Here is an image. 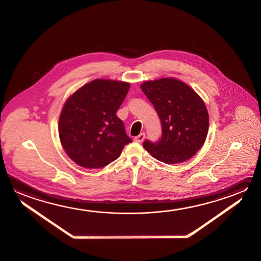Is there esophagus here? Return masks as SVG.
Returning a JSON list of instances; mask_svg holds the SVG:
<instances>
[{
    "mask_svg": "<svg viewBox=\"0 0 261 261\" xmlns=\"http://www.w3.org/2000/svg\"><path fill=\"white\" fill-rule=\"evenodd\" d=\"M145 139V133H140L137 137L134 138V141L137 142H142Z\"/></svg>",
    "mask_w": 261,
    "mask_h": 261,
    "instance_id": "esophagus-1",
    "label": "esophagus"
}]
</instances>
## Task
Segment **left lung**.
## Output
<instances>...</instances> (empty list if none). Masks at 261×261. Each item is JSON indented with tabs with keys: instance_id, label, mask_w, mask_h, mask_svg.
<instances>
[{
	"instance_id": "obj_1",
	"label": "left lung",
	"mask_w": 261,
	"mask_h": 261,
	"mask_svg": "<svg viewBox=\"0 0 261 261\" xmlns=\"http://www.w3.org/2000/svg\"><path fill=\"white\" fill-rule=\"evenodd\" d=\"M161 120L162 137L146 140L143 147L157 160L171 164L187 161L203 145L208 114L203 100L193 89L175 78L147 81L141 86Z\"/></svg>"
}]
</instances>
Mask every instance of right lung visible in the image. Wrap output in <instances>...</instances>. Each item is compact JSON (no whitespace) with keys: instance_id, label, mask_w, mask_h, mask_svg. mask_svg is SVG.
Returning a JSON list of instances; mask_svg holds the SVG:
<instances>
[{"instance_id":"right-lung-1","label":"right lung","mask_w":261,"mask_h":261,"mask_svg":"<svg viewBox=\"0 0 261 261\" xmlns=\"http://www.w3.org/2000/svg\"><path fill=\"white\" fill-rule=\"evenodd\" d=\"M129 86L126 82L95 79L65 102L59 135L64 151L77 165L89 169L104 167L133 142L116 115Z\"/></svg>"}]
</instances>
